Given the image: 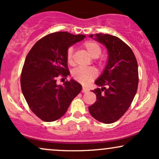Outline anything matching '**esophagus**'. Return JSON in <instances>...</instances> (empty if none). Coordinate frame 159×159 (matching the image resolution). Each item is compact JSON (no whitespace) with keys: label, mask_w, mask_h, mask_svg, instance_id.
Wrapping results in <instances>:
<instances>
[{"label":"esophagus","mask_w":159,"mask_h":159,"mask_svg":"<svg viewBox=\"0 0 159 159\" xmlns=\"http://www.w3.org/2000/svg\"><path fill=\"white\" fill-rule=\"evenodd\" d=\"M87 91H88V90H87V88H86L85 87H82V90H81L82 93H87Z\"/></svg>","instance_id":"1"}]
</instances>
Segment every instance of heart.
<instances>
[{"label":"heart","mask_w":159,"mask_h":159,"mask_svg":"<svg viewBox=\"0 0 159 159\" xmlns=\"http://www.w3.org/2000/svg\"><path fill=\"white\" fill-rule=\"evenodd\" d=\"M83 47L86 49L88 54L93 58H97L101 54L102 48L97 43L95 42L87 41L83 43ZM66 58L67 63L69 65H72L74 63V50L72 47H69L66 50ZM98 75V72L96 69L93 67L90 68H83V67H78L74 69L72 72V76L75 81L83 84H87L90 83L93 80L96 78Z\"/></svg>","instance_id":"obj_1"}]
</instances>
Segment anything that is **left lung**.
<instances>
[{"label": "left lung", "mask_w": 159, "mask_h": 159, "mask_svg": "<svg viewBox=\"0 0 159 159\" xmlns=\"http://www.w3.org/2000/svg\"><path fill=\"white\" fill-rule=\"evenodd\" d=\"M94 39L106 46L108 61L95 82L101 87L92 91L96 95V102L88 108L96 120L109 124L121 118L134 99L138 85V62L130 47L120 38L96 34Z\"/></svg>", "instance_id": "left-lung-1"}]
</instances>
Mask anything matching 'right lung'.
<instances>
[{
  "instance_id": "1",
  "label": "right lung",
  "mask_w": 159,
  "mask_h": 159,
  "mask_svg": "<svg viewBox=\"0 0 159 159\" xmlns=\"http://www.w3.org/2000/svg\"><path fill=\"white\" fill-rule=\"evenodd\" d=\"M85 38L68 32L50 34L38 40L28 52L21 74V87L27 105L45 122L60 119L82 87L72 79L63 85L56 84L61 75L70 74L66 53L69 47Z\"/></svg>"
}]
</instances>
